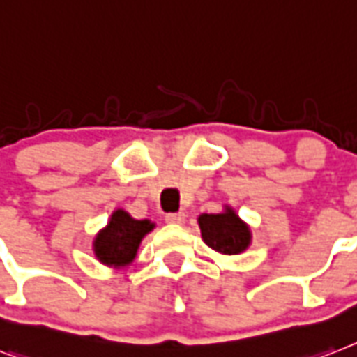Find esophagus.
<instances>
[{
  "label": "esophagus",
  "instance_id": "34e87169",
  "mask_svg": "<svg viewBox=\"0 0 357 357\" xmlns=\"http://www.w3.org/2000/svg\"><path fill=\"white\" fill-rule=\"evenodd\" d=\"M185 220V213L184 211H178V213H167L166 215V222L169 225H182Z\"/></svg>",
  "mask_w": 357,
  "mask_h": 357
}]
</instances>
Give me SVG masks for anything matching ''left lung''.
Listing matches in <instances>:
<instances>
[{
    "mask_svg": "<svg viewBox=\"0 0 357 357\" xmlns=\"http://www.w3.org/2000/svg\"><path fill=\"white\" fill-rule=\"evenodd\" d=\"M200 235L211 250L225 255L243 253L252 243L250 226L241 220L229 206L220 213H202L199 217Z\"/></svg>",
    "mask_w": 357,
    "mask_h": 357,
    "instance_id": "left-lung-1",
    "label": "left lung"
}]
</instances>
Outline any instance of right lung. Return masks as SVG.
I'll use <instances>...</instances> for the list:
<instances>
[{"label":"right lung","mask_w":357,"mask_h":357,"mask_svg":"<svg viewBox=\"0 0 357 357\" xmlns=\"http://www.w3.org/2000/svg\"><path fill=\"white\" fill-rule=\"evenodd\" d=\"M151 220L132 219L128 211H113L107 226L94 237L93 250L100 263L111 268H123L135 261L138 246L151 229Z\"/></svg>","instance_id":"right-lung-1"}]
</instances>
